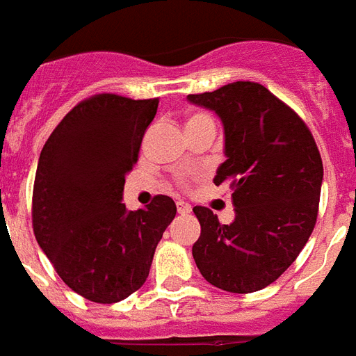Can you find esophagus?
<instances>
[{
    "instance_id": "esophagus-1",
    "label": "esophagus",
    "mask_w": 356,
    "mask_h": 356,
    "mask_svg": "<svg viewBox=\"0 0 356 356\" xmlns=\"http://www.w3.org/2000/svg\"><path fill=\"white\" fill-rule=\"evenodd\" d=\"M190 211H192V207H190L188 203H186V202H177V213L179 214H188Z\"/></svg>"
}]
</instances>
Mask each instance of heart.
<instances>
[{"mask_svg": "<svg viewBox=\"0 0 356 356\" xmlns=\"http://www.w3.org/2000/svg\"><path fill=\"white\" fill-rule=\"evenodd\" d=\"M196 118H202V113H196V115H192L190 119H196Z\"/></svg>", "mask_w": 356, "mask_h": 356, "instance_id": "b5f03b06", "label": "heart"}]
</instances>
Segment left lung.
Listing matches in <instances>:
<instances>
[{
	"instance_id": "obj_1",
	"label": "left lung",
	"mask_w": 356,
	"mask_h": 356,
	"mask_svg": "<svg viewBox=\"0 0 356 356\" xmlns=\"http://www.w3.org/2000/svg\"><path fill=\"white\" fill-rule=\"evenodd\" d=\"M224 123L227 160L214 184L233 190L235 220L194 207L202 235L192 256L203 278L229 293L259 291L278 280L316 227L323 162L298 113L256 81L188 95Z\"/></svg>"
}]
</instances>
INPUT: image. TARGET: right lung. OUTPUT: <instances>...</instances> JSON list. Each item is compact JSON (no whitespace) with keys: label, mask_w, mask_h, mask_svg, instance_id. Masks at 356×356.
Returning a JSON list of instances; mask_svg holds the SVG:
<instances>
[{"label":"right lung","mask_w":356,"mask_h":356,"mask_svg":"<svg viewBox=\"0 0 356 356\" xmlns=\"http://www.w3.org/2000/svg\"><path fill=\"white\" fill-rule=\"evenodd\" d=\"M156 108L159 99L93 95L61 119L40 151L35 238L59 278L99 305L119 302L145 284L154 248L177 213L162 194L138 211L121 202Z\"/></svg>","instance_id":"obj_1"}]
</instances>
